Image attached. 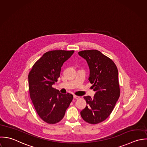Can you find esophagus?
<instances>
[{"label":"esophagus","instance_id":"esophagus-1","mask_svg":"<svg viewBox=\"0 0 147 147\" xmlns=\"http://www.w3.org/2000/svg\"><path fill=\"white\" fill-rule=\"evenodd\" d=\"M74 99H75V100H78V99L80 98V97H79V96H78L74 95Z\"/></svg>","mask_w":147,"mask_h":147}]
</instances>
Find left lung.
I'll list each match as a JSON object with an SVG mask.
<instances>
[{"instance_id":"obj_1","label":"left lung","mask_w":147,"mask_h":147,"mask_svg":"<svg viewBox=\"0 0 147 147\" xmlns=\"http://www.w3.org/2000/svg\"><path fill=\"white\" fill-rule=\"evenodd\" d=\"M78 53L88 64V80L96 91L92 98L84 97L87 105L80 115L85 121L96 124L109 117L120 96L117 68L112 59L96 49L82 51Z\"/></svg>"}]
</instances>
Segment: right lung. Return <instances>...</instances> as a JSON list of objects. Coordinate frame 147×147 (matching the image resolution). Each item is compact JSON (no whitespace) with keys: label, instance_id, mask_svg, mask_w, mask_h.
<instances>
[{"label":"right lung","instance_id":"right-lung-1","mask_svg":"<svg viewBox=\"0 0 147 147\" xmlns=\"http://www.w3.org/2000/svg\"><path fill=\"white\" fill-rule=\"evenodd\" d=\"M74 51L53 50L46 52L32 66L28 74L30 96L41 119L56 124L63 118L73 96L61 94L52 87L60 77L63 63Z\"/></svg>","mask_w":147,"mask_h":147}]
</instances>
